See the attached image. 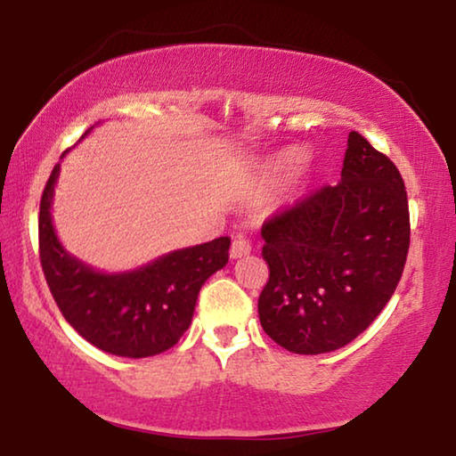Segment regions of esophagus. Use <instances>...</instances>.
<instances>
[{
	"instance_id": "obj_1",
	"label": "esophagus",
	"mask_w": 456,
	"mask_h": 456,
	"mask_svg": "<svg viewBox=\"0 0 456 456\" xmlns=\"http://www.w3.org/2000/svg\"><path fill=\"white\" fill-rule=\"evenodd\" d=\"M231 257L237 259V257H243V256H249L251 253V243L247 241L243 237H237L233 243H231Z\"/></svg>"
}]
</instances>
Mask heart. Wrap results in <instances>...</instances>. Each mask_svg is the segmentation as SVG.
Segmentation results:
<instances>
[{"label": "heart", "instance_id": "heart-1", "mask_svg": "<svg viewBox=\"0 0 456 456\" xmlns=\"http://www.w3.org/2000/svg\"><path fill=\"white\" fill-rule=\"evenodd\" d=\"M304 154L299 152V151H293V152H288L285 154V157L281 159V165H283V168H297L299 165L304 163Z\"/></svg>", "mask_w": 456, "mask_h": 456}]
</instances>
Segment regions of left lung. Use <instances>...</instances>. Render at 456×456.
<instances>
[{
  "instance_id": "left-lung-1",
  "label": "left lung",
  "mask_w": 456,
  "mask_h": 456,
  "mask_svg": "<svg viewBox=\"0 0 456 456\" xmlns=\"http://www.w3.org/2000/svg\"><path fill=\"white\" fill-rule=\"evenodd\" d=\"M261 237L265 334L293 354L334 352L376 320L403 277L411 245L403 176L354 130L342 181L275 213Z\"/></svg>"
}]
</instances>
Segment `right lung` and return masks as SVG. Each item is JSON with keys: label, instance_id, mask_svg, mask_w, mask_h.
<instances>
[{"label": "right lung", "instance_id": "obj_1", "mask_svg": "<svg viewBox=\"0 0 456 456\" xmlns=\"http://www.w3.org/2000/svg\"><path fill=\"white\" fill-rule=\"evenodd\" d=\"M64 157V154H61ZM53 167L40 200V261L66 322L102 352L149 358L179 342L192 320L199 289L227 265L229 237L168 253L128 273H100L64 251L52 225Z\"/></svg>", "mask_w": 456, "mask_h": 456}]
</instances>
